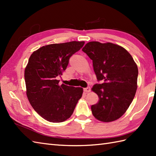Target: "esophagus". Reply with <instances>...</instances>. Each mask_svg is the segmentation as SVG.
Wrapping results in <instances>:
<instances>
[{"mask_svg": "<svg viewBox=\"0 0 156 156\" xmlns=\"http://www.w3.org/2000/svg\"><path fill=\"white\" fill-rule=\"evenodd\" d=\"M84 91L86 92H89L90 91V88L89 87L85 88H84Z\"/></svg>", "mask_w": 156, "mask_h": 156, "instance_id": "1", "label": "esophagus"}]
</instances>
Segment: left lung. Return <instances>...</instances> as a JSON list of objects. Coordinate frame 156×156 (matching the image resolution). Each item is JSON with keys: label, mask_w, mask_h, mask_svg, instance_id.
<instances>
[{"label": "left lung", "mask_w": 156, "mask_h": 156, "mask_svg": "<svg viewBox=\"0 0 156 156\" xmlns=\"http://www.w3.org/2000/svg\"><path fill=\"white\" fill-rule=\"evenodd\" d=\"M82 51L92 60L98 82L92 90L98 102L91 106L98 120H117L127 110L137 90L138 68L131 54L123 48L111 43L91 41Z\"/></svg>", "instance_id": "8db88e82"}]
</instances>
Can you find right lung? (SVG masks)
Masks as SVG:
<instances>
[{
  "label": "right lung",
  "mask_w": 156,
  "mask_h": 156,
  "mask_svg": "<svg viewBox=\"0 0 156 156\" xmlns=\"http://www.w3.org/2000/svg\"><path fill=\"white\" fill-rule=\"evenodd\" d=\"M84 41L43 46L34 51L25 69L27 96L34 110L45 120L61 122L70 117L82 97L80 87L59 86L58 76L66 70L69 58Z\"/></svg>",
  "instance_id": "add662e5"
}]
</instances>
